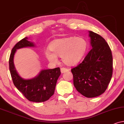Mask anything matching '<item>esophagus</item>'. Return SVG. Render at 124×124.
<instances>
[{
  "mask_svg": "<svg viewBox=\"0 0 124 124\" xmlns=\"http://www.w3.org/2000/svg\"><path fill=\"white\" fill-rule=\"evenodd\" d=\"M60 70H61V73H65L67 72H69V69L65 68H61Z\"/></svg>",
  "mask_w": 124,
  "mask_h": 124,
  "instance_id": "1",
  "label": "esophagus"
}]
</instances>
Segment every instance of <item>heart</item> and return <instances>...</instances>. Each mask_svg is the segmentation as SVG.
I'll return each instance as SVG.
<instances>
[{
	"mask_svg": "<svg viewBox=\"0 0 124 124\" xmlns=\"http://www.w3.org/2000/svg\"><path fill=\"white\" fill-rule=\"evenodd\" d=\"M87 48V42L83 38L65 37L51 42L49 45L50 51H46L45 56L52 63H56L59 56L62 57V62L66 65L72 66L82 60Z\"/></svg>",
	"mask_w": 124,
	"mask_h": 124,
	"instance_id": "1",
	"label": "heart"
}]
</instances>
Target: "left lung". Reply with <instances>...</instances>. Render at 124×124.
<instances>
[{
  "instance_id": "left-lung-1",
  "label": "left lung",
  "mask_w": 124,
  "mask_h": 124,
  "mask_svg": "<svg viewBox=\"0 0 124 124\" xmlns=\"http://www.w3.org/2000/svg\"><path fill=\"white\" fill-rule=\"evenodd\" d=\"M92 48L83 62L71 69L73 85L77 90L87 98H94L105 92L113 72L111 48L106 40L90 31Z\"/></svg>"
}]
</instances>
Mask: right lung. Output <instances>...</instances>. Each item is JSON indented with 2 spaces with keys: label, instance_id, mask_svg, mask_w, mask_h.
<instances>
[{
  "label": "right lung",
  "instance_id": "1",
  "mask_svg": "<svg viewBox=\"0 0 124 124\" xmlns=\"http://www.w3.org/2000/svg\"><path fill=\"white\" fill-rule=\"evenodd\" d=\"M25 37L16 43L12 48L9 60V70L13 84L28 101L43 102L50 99L55 92L57 79L61 74L60 68L45 69L36 77L25 79L18 75L15 69L13 58L16 50L26 47H34L33 42Z\"/></svg>",
  "mask_w": 124,
  "mask_h": 124
}]
</instances>
